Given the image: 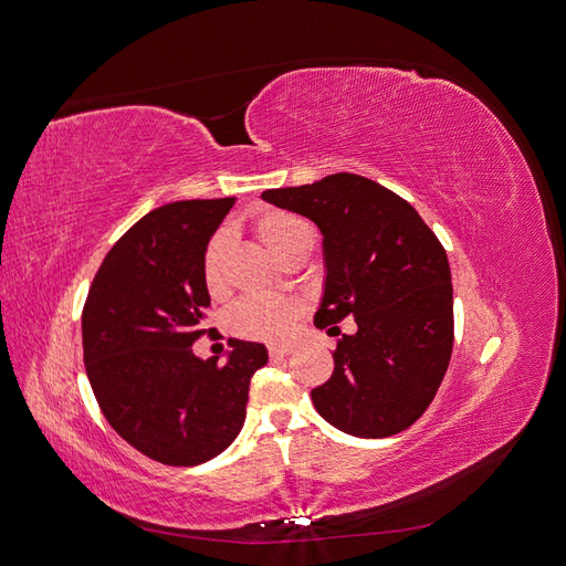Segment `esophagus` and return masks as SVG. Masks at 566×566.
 Returning <instances> with one entry per match:
<instances>
[{
    "label": "esophagus",
    "mask_w": 566,
    "mask_h": 566,
    "mask_svg": "<svg viewBox=\"0 0 566 566\" xmlns=\"http://www.w3.org/2000/svg\"><path fill=\"white\" fill-rule=\"evenodd\" d=\"M290 354H293V347H283V345H271L269 347V356L271 358H285Z\"/></svg>",
    "instance_id": "1"
}]
</instances>
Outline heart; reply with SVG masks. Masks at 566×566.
I'll list each match as a JSON object with an SVG mask.
<instances>
[{"label":"heart","mask_w":566,"mask_h":566,"mask_svg":"<svg viewBox=\"0 0 566 566\" xmlns=\"http://www.w3.org/2000/svg\"><path fill=\"white\" fill-rule=\"evenodd\" d=\"M252 227L260 241L276 256H283L304 238L314 235L302 217L285 210H266L254 219ZM227 250L229 231L221 229L202 252V283L212 295H219L227 285ZM297 314L300 304L295 300L264 295L243 297L229 310V328L233 335L248 339H285L293 331Z\"/></svg>","instance_id":"obj_1"}]
</instances>
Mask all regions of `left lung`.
<instances>
[{
	"mask_svg": "<svg viewBox=\"0 0 566 566\" xmlns=\"http://www.w3.org/2000/svg\"><path fill=\"white\" fill-rule=\"evenodd\" d=\"M262 198L323 233L328 276L316 328L339 333L335 323L356 321L333 352L331 380L312 389L321 418L361 439L403 432L432 403L451 361L447 250L413 205L358 175L269 188Z\"/></svg>",
	"mask_w": 566,
	"mask_h": 566,
	"instance_id": "1",
	"label": "left lung"
}]
</instances>
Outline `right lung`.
I'll return each mask as SVG.
<instances>
[{"label":"right lung","instance_id":"obj_1","mask_svg":"<svg viewBox=\"0 0 566 566\" xmlns=\"http://www.w3.org/2000/svg\"><path fill=\"white\" fill-rule=\"evenodd\" d=\"M233 198L163 205L119 238L82 310L84 368L101 413L129 447L175 468H193L231 447L245 422L248 389L269 354L231 339L221 366L202 361L210 293L202 252Z\"/></svg>","mask_w":566,"mask_h":566}]
</instances>
